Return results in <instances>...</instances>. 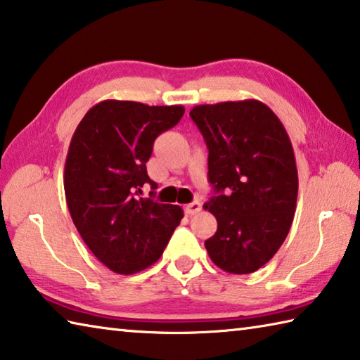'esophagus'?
Instances as JSON below:
<instances>
[{
  "mask_svg": "<svg viewBox=\"0 0 360 360\" xmlns=\"http://www.w3.org/2000/svg\"><path fill=\"white\" fill-rule=\"evenodd\" d=\"M184 211H186L187 215L198 214V212L201 211V202H200V201H193V202H191V205H187V206L184 207Z\"/></svg>",
  "mask_w": 360,
  "mask_h": 360,
  "instance_id": "1",
  "label": "esophagus"
}]
</instances>
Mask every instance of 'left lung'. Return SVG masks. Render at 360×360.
<instances>
[{
	"instance_id": "obj_1",
	"label": "left lung",
	"mask_w": 360,
	"mask_h": 360,
	"mask_svg": "<svg viewBox=\"0 0 360 360\" xmlns=\"http://www.w3.org/2000/svg\"><path fill=\"white\" fill-rule=\"evenodd\" d=\"M209 149L205 202L217 231L205 240L209 258L230 274L263 267L288 236L297 201V168L282 121L266 103L245 99L191 110Z\"/></svg>"
}]
</instances>
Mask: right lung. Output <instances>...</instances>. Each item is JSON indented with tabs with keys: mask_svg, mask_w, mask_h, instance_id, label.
Wrapping results in <instances>:
<instances>
[{
	"mask_svg": "<svg viewBox=\"0 0 360 360\" xmlns=\"http://www.w3.org/2000/svg\"><path fill=\"white\" fill-rule=\"evenodd\" d=\"M184 112L182 105L108 99L89 108L72 135L64 165L68 207L84 244L110 271L127 276L154 264L184 217L181 206L140 197L145 184L158 188L146 172L154 140Z\"/></svg>",
	"mask_w": 360,
	"mask_h": 360,
	"instance_id": "add662e5",
	"label": "right lung"
}]
</instances>
